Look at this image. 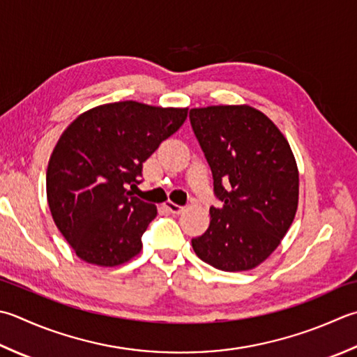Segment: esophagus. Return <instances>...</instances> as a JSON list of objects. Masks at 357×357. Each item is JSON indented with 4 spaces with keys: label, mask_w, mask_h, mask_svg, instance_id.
Here are the masks:
<instances>
[{
    "label": "esophagus",
    "mask_w": 357,
    "mask_h": 357,
    "mask_svg": "<svg viewBox=\"0 0 357 357\" xmlns=\"http://www.w3.org/2000/svg\"><path fill=\"white\" fill-rule=\"evenodd\" d=\"M165 207L169 208V211H170L172 213H181V212L184 211V207L174 204V202H172V201H167V202H165Z\"/></svg>",
    "instance_id": "obj_1"
}]
</instances>
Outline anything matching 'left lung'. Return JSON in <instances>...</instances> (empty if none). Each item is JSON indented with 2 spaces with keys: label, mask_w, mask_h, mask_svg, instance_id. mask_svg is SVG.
<instances>
[{
  "label": "left lung",
  "mask_w": 357,
  "mask_h": 357,
  "mask_svg": "<svg viewBox=\"0 0 357 357\" xmlns=\"http://www.w3.org/2000/svg\"><path fill=\"white\" fill-rule=\"evenodd\" d=\"M190 123L213 176L221 207L192 246L202 261L249 271L274 252L294 221L298 170L274 122L248 105L190 109Z\"/></svg>",
  "instance_id": "8db88e82"
}]
</instances>
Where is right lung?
<instances>
[{
  "mask_svg": "<svg viewBox=\"0 0 357 357\" xmlns=\"http://www.w3.org/2000/svg\"><path fill=\"white\" fill-rule=\"evenodd\" d=\"M187 108L116 102L80 114L49 159L46 195L55 226L77 257L117 266L142 249L155 204L132 197L142 164L176 132Z\"/></svg>",
  "mask_w": 357,
  "mask_h": 357,
  "instance_id": "add662e5",
  "label": "right lung"
}]
</instances>
